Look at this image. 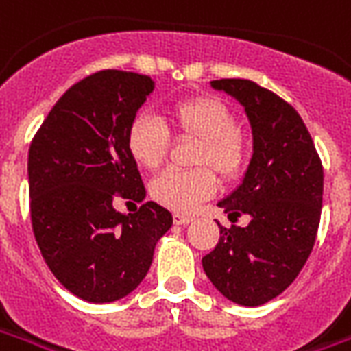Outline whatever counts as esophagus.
Masks as SVG:
<instances>
[{
  "label": "esophagus",
  "mask_w": 351,
  "mask_h": 351,
  "mask_svg": "<svg viewBox=\"0 0 351 351\" xmlns=\"http://www.w3.org/2000/svg\"><path fill=\"white\" fill-rule=\"evenodd\" d=\"M173 221H175V225H188V223L193 221V217H191V215L175 214L173 215Z\"/></svg>",
  "instance_id": "1"
}]
</instances>
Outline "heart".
Listing matches in <instances>:
<instances>
[{
	"instance_id": "b5f03b06",
	"label": "heart",
	"mask_w": 351,
	"mask_h": 351,
	"mask_svg": "<svg viewBox=\"0 0 351 351\" xmlns=\"http://www.w3.org/2000/svg\"><path fill=\"white\" fill-rule=\"evenodd\" d=\"M169 117L178 132L202 141L197 152V163L212 165L225 180H234L245 171L247 143L236 130L234 113L221 100L214 96L188 98L176 102ZM126 147L137 165L145 169L160 167L169 150L167 128L154 117L137 115L126 132ZM215 189L217 178L210 169H169L154 178L150 193L163 206L188 214L214 195Z\"/></svg>"
}]
</instances>
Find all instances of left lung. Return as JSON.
Here are the masks:
<instances>
[{
    "mask_svg": "<svg viewBox=\"0 0 351 351\" xmlns=\"http://www.w3.org/2000/svg\"><path fill=\"white\" fill-rule=\"evenodd\" d=\"M247 115L253 156L241 184L217 202L249 215L247 227H219L202 269L219 294L258 307L285 292L305 266L320 225L324 169L300 113L249 80H214ZM219 225V223H217Z\"/></svg>",
    "mask_w": 351,
    "mask_h": 351,
    "instance_id": "obj_1",
    "label": "left lung"
}]
</instances>
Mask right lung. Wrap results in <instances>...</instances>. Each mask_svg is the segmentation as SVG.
Wrapping results in <instances>:
<instances>
[{
  "instance_id": "1",
  "label": "right lung",
  "mask_w": 351,
  "mask_h": 351,
  "mask_svg": "<svg viewBox=\"0 0 351 351\" xmlns=\"http://www.w3.org/2000/svg\"><path fill=\"white\" fill-rule=\"evenodd\" d=\"M154 87L136 72H96L57 100L31 141L35 240L57 281L80 300L111 303L134 292L173 225L154 201L134 214L113 206L115 193L147 197L126 132Z\"/></svg>"
}]
</instances>
